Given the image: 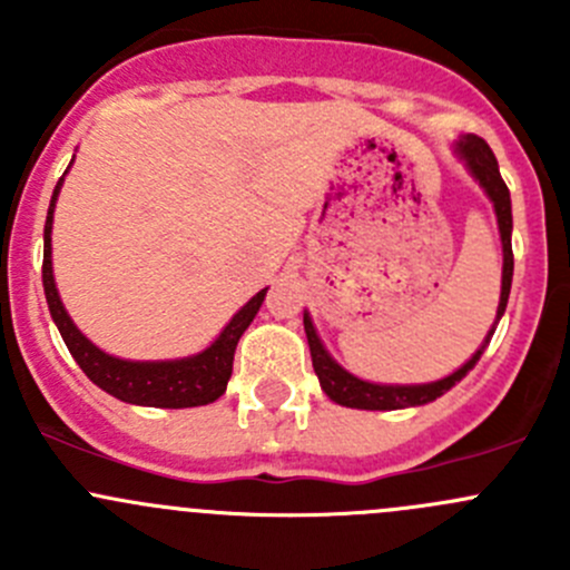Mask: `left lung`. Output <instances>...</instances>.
<instances>
[{
	"label": "left lung",
	"instance_id": "obj_1",
	"mask_svg": "<svg viewBox=\"0 0 570 570\" xmlns=\"http://www.w3.org/2000/svg\"><path fill=\"white\" fill-rule=\"evenodd\" d=\"M458 157L463 159L469 174L480 181V187L485 189V195L491 198L493 212H497V223H499V234H502V295H499V308H497V322L502 320L504 308H508V297H510V284H513V245H510V234H513V212H510V189L508 184L502 181V174H499V165L493 151L488 148V142L476 135H465L455 142ZM497 322L488 331L485 342L482 347L471 355L469 361L452 375L441 377L435 383H416V386H386V383H370L361 381V377L350 375L347 370L336 364L331 358V353L325 350V344L320 342L317 331H314V322L308 317V312L303 314V327H306V338H308V350H312V364L314 372L320 377L322 392L331 396L333 402L344 407H361V411H400V407H413V405H428V402L439 400L441 394L450 392L455 383H461L474 364L480 361L482 350L488 347L491 342L493 331H497Z\"/></svg>",
	"mask_w": 570,
	"mask_h": 570
}]
</instances>
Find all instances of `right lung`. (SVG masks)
<instances>
[{
	"mask_svg": "<svg viewBox=\"0 0 570 570\" xmlns=\"http://www.w3.org/2000/svg\"><path fill=\"white\" fill-rule=\"evenodd\" d=\"M62 178L57 181L55 195H51L49 215H46L43 226V292L46 303H49L51 320H55L57 331H60L62 342H66L68 353L73 355L79 370H82L101 392L118 396L120 402H131V405L195 407L215 402L217 396H223V392H226L234 366V350H237L239 336L248 331L253 317H256L258 308H262L267 289L256 292V295L234 314L232 322L223 327L220 336H217L209 347L200 350L198 355L176 361L115 358V355L96 347V344L73 325L66 306H62L60 295H57L55 273H51V223H55V204L57 195H60Z\"/></svg>",
	"mask_w": 570,
	"mask_h": 570,
	"instance_id": "add662e5",
	"label": "right lung"
}]
</instances>
